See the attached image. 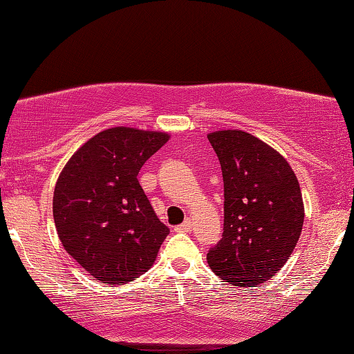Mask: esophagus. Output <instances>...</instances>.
Here are the masks:
<instances>
[{
    "label": "esophagus",
    "instance_id": "34e87169",
    "mask_svg": "<svg viewBox=\"0 0 354 354\" xmlns=\"http://www.w3.org/2000/svg\"><path fill=\"white\" fill-rule=\"evenodd\" d=\"M192 230V221L187 218L184 221V223H181V225H178L176 227H175V231L176 232H189Z\"/></svg>",
    "mask_w": 354,
    "mask_h": 354
}]
</instances>
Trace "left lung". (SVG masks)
<instances>
[{
	"mask_svg": "<svg viewBox=\"0 0 354 354\" xmlns=\"http://www.w3.org/2000/svg\"><path fill=\"white\" fill-rule=\"evenodd\" d=\"M207 139L225 189L223 234L207 263L226 283L256 287L284 266L301 234L298 179L283 156L248 133L217 131Z\"/></svg>",
	"mask_w": 354,
	"mask_h": 354,
	"instance_id": "left-lung-1",
	"label": "left lung"
}]
</instances>
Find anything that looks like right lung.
<instances>
[{
    "label": "right lung",
    "instance_id": "right-lung-1",
    "mask_svg": "<svg viewBox=\"0 0 354 354\" xmlns=\"http://www.w3.org/2000/svg\"><path fill=\"white\" fill-rule=\"evenodd\" d=\"M167 140L165 133L106 129L71 156L57 179L53 215L59 239L104 284L139 278L169 236L137 179Z\"/></svg>",
    "mask_w": 354,
    "mask_h": 354
}]
</instances>
